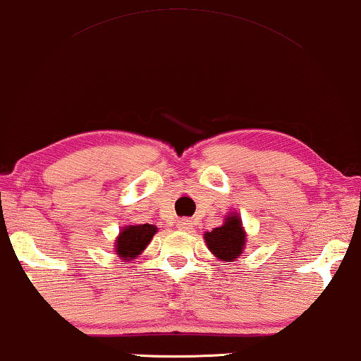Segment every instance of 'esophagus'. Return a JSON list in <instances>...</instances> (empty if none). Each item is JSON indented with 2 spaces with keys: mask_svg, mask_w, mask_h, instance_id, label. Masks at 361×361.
Returning a JSON list of instances; mask_svg holds the SVG:
<instances>
[{
  "mask_svg": "<svg viewBox=\"0 0 361 361\" xmlns=\"http://www.w3.org/2000/svg\"><path fill=\"white\" fill-rule=\"evenodd\" d=\"M178 228H180V230H183V231H188L191 228V221L188 220V218H181V220L178 221Z\"/></svg>",
  "mask_w": 361,
  "mask_h": 361,
  "instance_id": "1",
  "label": "esophagus"
}]
</instances>
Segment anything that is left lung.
I'll use <instances>...</instances> for the list:
<instances>
[{"instance_id":"left-lung-1","label":"left lung","mask_w":361,"mask_h":361,"mask_svg":"<svg viewBox=\"0 0 361 361\" xmlns=\"http://www.w3.org/2000/svg\"><path fill=\"white\" fill-rule=\"evenodd\" d=\"M204 240L214 257L225 259V262L238 258L245 246V231L240 218L236 214H230L225 225L204 233Z\"/></svg>"}]
</instances>
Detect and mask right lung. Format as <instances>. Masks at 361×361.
<instances>
[{
  "label": "right lung",
  "instance_id": "1",
  "mask_svg": "<svg viewBox=\"0 0 361 361\" xmlns=\"http://www.w3.org/2000/svg\"><path fill=\"white\" fill-rule=\"evenodd\" d=\"M154 233H157V228L148 225V223L147 225L126 226L116 240L118 255L125 259L135 258L136 255H140L147 248V245L152 241Z\"/></svg>",
  "mask_w": 361,
  "mask_h": 361
}]
</instances>
